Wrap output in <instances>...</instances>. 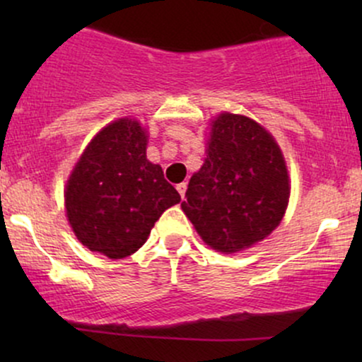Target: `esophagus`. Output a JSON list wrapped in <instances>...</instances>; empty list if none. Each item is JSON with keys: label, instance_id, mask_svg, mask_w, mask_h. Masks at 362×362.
Here are the masks:
<instances>
[{"label": "esophagus", "instance_id": "34e87169", "mask_svg": "<svg viewBox=\"0 0 362 362\" xmlns=\"http://www.w3.org/2000/svg\"><path fill=\"white\" fill-rule=\"evenodd\" d=\"M177 190H178V194H180V197L184 199L185 197V190H187V184L184 182V184H178L177 185Z\"/></svg>", "mask_w": 362, "mask_h": 362}]
</instances>
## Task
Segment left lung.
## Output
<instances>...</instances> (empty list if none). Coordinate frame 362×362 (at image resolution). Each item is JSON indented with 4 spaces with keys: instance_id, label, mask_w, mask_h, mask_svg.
<instances>
[{
    "instance_id": "left-lung-1",
    "label": "left lung",
    "mask_w": 362,
    "mask_h": 362,
    "mask_svg": "<svg viewBox=\"0 0 362 362\" xmlns=\"http://www.w3.org/2000/svg\"><path fill=\"white\" fill-rule=\"evenodd\" d=\"M289 195L288 163L267 129L231 112L209 120L204 163L180 204L202 242L226 255L252 248L279 226Z\"/></svg>"
}]
</instances>
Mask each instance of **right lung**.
Instances as JSON below:
<instances>
[{
  "mask_svg": "<svg viewBox=\"0 0 362 362\" xmlns=\"http://www.w3.org/2000/svg\"><path fill=\"white\" fill-rule=\"evenodd\" d=\"M148 129L122 117L102 127L74 163L64 185L69 226L83 247L112 260L146 243L153 226L180 195L146 158Z\"/></svg>",
  "mask_w": 362,
  "mask_h": 362,
  "instance_id": "add662e5",
  "label": "right lung"
}]
</instances>
